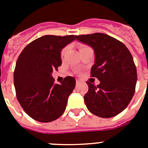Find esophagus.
<instances>
[{"instance_id":"esophagus-1","label":"esophagus","mask_w":148,"mask_h":148,"mask_svg":"<svg viewBox=\"0 0 148 148\" xmlns=\"http://www.w3.org/2000/svg\"><path fill=\"white\" fill-rule=\"evenodd\" d=\"M79 82H80V81H79V79H77V80H76V84H77V85H78Z\"/></svg>"}]
</instances>
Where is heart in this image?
I'll use <instances>...</instances> for the list:
<instances>
[{
  "instance_id": "heart-1",
  "label": "heart",
  "mask_w": 148,
  "mask_h": 148,
  "mask_svg": "<svg viewBox=\"0 0 148 148\" xmlns=\"http://www.w3.org/2000/svg\"><path fill=\"white\" fill-rule=\"evenodd\" d=\"M86 46H81L80 47H79V50H80L81 49H82V48L86 47ZM66 49H67V48H64V49H62V51H61V57H62V56L64 55L65 52H66Z\"/></svg>"
}]
</instances>
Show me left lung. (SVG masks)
Segmentation results:
<instances>
[{
  "label": "left lung",
  "instance_id": "8db88e82",
  "mask_svg": "<svg viewBox=\"0 0 148 148\" xmlns=\"http://www.w3.org/2000/svg\"><path fill=\"white\" fill-rule=\"evenodd\" d=\"M95 53L90 75L100 81L97 86L88 81L84 102L90 113L102 118L115 116L127 108L135 93L136 68L124 43L102 33L76 36Z\"/></svg>",
  "mask_w": 148,
  "mask_h": 148
}]
</instances>
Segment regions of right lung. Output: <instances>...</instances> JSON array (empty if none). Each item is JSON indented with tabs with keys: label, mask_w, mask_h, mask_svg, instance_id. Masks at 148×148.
<instances>
[{
	"label": "right lung",
	"mask_w": 148,
	"mask_h": 148,
	"mask_svg": "<svg viewBox=\"0 0 148 148\" xmlns=\"http://www.w3.org/2000/svg\"><path fill=\"white\" fill-rule=\"evenodd\" d=\"M74 40L75 35L42 36L28 44L18 57L14 71L16 97L34 120L52 122L66 110L75 79L69 76L56 84L51 73L62 64V48Z\"/></svg>",
	"instance_id": "1"
}]
</instances>
